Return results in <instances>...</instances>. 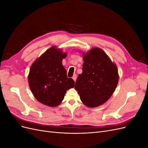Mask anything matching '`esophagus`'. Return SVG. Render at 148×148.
<instances>
[{
  "label": "esophagus",
  "mask_w": 148,
  "mask_h": 148,
  "mask_svg": "<svg viewBox=\"0 0 148 148\" xmlns=\"http://www.w3.org/2000/svg\"><path fill=\"white\" fill-rule=\"evenodd\" d=\"M72 78H73V79L74 80L75 82H76V80H77V75H76V74L73 75V76Z\"/></svg>",
  "instance_id": "obj_1"
}]
</instances>
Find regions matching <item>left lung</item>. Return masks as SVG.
Wrapping results in <instances>:
<instances>
[{
  "mask_svg": "<svg viewBox=\"0 0 148 148\" xmlns=\"http://www.w3.org/2000/svg\"><path fill=\"white\" fill-rule=\"evenodd\" d=\"M83 54V72L75 89L85 106L96 107L108 101L115 90L119 79L117 66L99 47Z\"/></svg>",
  "mask_w": 148,
  "mask_h": 148,
  "instance_id": "obj_1",
  "label": "left lung"
}]
</instances>
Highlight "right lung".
I'll use <instances>...</instances> for the list:
<instances>
[{"mask_svg": "<svg viewBox=\"0 0 148 148\" xmlns=\"http://www.w3.org/2000/svg\"><path fill=\"white\" fill-rule=\"evenodd\" d=\"M66 53L52 46L31 65L28 83L34 97L42 104L57 107L63 101L68 89L75 87V82L68 78L62 60Z\"/></svg>", "mask_w": 148, "mask_h": 148, "instance_id": "1", "label": "right lung"}]
</instances>
